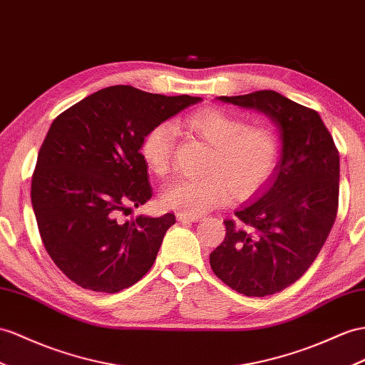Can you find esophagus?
Instances as JSON below:
<instances>
[{"label": "esophagus", "mask_w": 365, "mask_h": 365, "mask_svg": "<svg viewBox=\"0 0 365 365\" xmlns=\"http://www.w3.org/2000/svg\"><path fill=\"white\" fill-rule=\"evenodd\" d=\"M199 219L200 216H192V214H185V212L177 214V220L179 222H197Z\"/></svg>", "instance_id": "obj_1"}]
</instances>
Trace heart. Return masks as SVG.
<instances>
[{
    "label": "heart",
    "instance_id": "b5f03b06",
    "mask_svg": "<svg viewBox=\"0 0 365 365\" xmlns=\"http://www.w3.org/2000/svg\"><path fill=\"white\" fill-rule=\"evenodd\" d=\"M182 125L211 146L205 163L207 175L168 183L162 192L165 208L199 216L225 203L231 191L239 199L250 197L274 173L279 142L269 128L245 125L242 118L217 108L195 110ZM174 149L175 133L170 123L154 125L140 143V154L155 175L170 173Z\"/></svg>",
    "mask_w": 365,
    "mask_h": 365
}]
</instances>
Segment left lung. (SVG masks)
<instances>
[{"instance_id":"8db88e82","label":"left lung","mask_w":365,"mask_h":365,"mask_svg":"<svg viewBox=\"0 0 365 365\" xmlns=\"http://www.w3.org/2000/svg\"><path fill=\"white\" fill-rule=\"evenodd\" d=\"M219 100L264 112L282 138L274 173L235 212L236 220H223L227 236L210 255L222 282L264 297L294 284L329 237L338 214L339 153L319 114L279 92Z\"/></svg>"}]
</instances>
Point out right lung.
Instances as JSON below:
<instances>
[{
  "label": "right lung",
  "mask_w": 365,
  "mask_h": 365,
  "mask_svg": "<svg viewBox=\"0 0 365 365\" xmlns=\"http://www.w3.org/2000/svg\"><path fill=\"white\" fill-rule=\"evenodd\" d=\"M200 100L118 85L93 92L53 120L36 158L31 197L44 248L72 282L117 293L153 267L175 217L123 219L130 207L153 197L140 143L154 125Z\"/></svg>",
  "instance_id": "right-lung-1"
}]
</instances>
